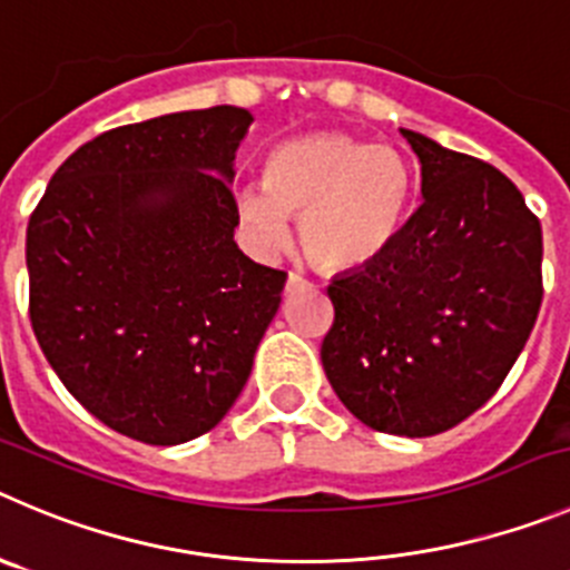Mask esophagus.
Instances as JSON below:
<instances>
[{"mask_svg": "<svg viewBox=\"0 0 570 570\" xmlns=\"http://www.w3.org/2000/svg\"><path fill=\"white\" fill-rule=\"evenodd\" d=\"M303 286H306V278H303V275H297V273L286 275V295H292V292L303 289Z\"/></svg>", "mask_w": 570, "mask_h": 570, "instance_id": "obj_1", "label": "esophagus"}]
</instances>
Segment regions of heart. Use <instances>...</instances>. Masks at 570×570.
Listing matches in <instances>:
<instances>
[{"mask_svg": "<svg viewBox=\"0 0 570 570\" xmlns=\"http://www.w3.org/2000/svg\"><path fill=\"white\" fill-rule=\"evenodd\" d=\"M411 188V165L402 151L321 131L273 148L264 185H244L236 213L264 249H278L289 238V216H301L303 255L326 273H345L391 247L405 222Z\"/></svg>", "mask_w": 570, "mask_h": 570, "instance_id": "b5f03b06", "label": "heart"}]
</instances>
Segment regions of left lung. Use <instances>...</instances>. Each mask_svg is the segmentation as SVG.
I'll return each mask as SVG.
<instances>
[{
    "mask_svg": "<svg viewBox=\"0 0 570 570\" xmlns=\"http://www.w3.org/2000/svg\"><path fill=\"white\" fill-rule=\"evenodd\" d=\"M402 137L424 199L380 258L332 281L321 360L360 422L424 439L487 405L520 357L542 303V230L494 165Z\"/></svg>",
    "mask_w": 570,
    "mask_h": 570,
    "instance_id": "1",
    "label": "left lung"
}]
</instances>
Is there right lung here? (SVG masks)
<instances>
[{"label": "right lung", "instance_id": "obj_1", "mask_svg": "<svg viewBox=\"0 0 570 570\" xmlns=\"http://www.w3.org/2000/svg\"><path fill=\"white\" fill-rule=\"evenodd\" d=\"M253 115L177 111L83 142L28 225L30 323L95 419L171 446L225 419L286 273L238 249L233 159Z\"/></svg>", "mask_w": 570, "mask_h": 570}]
</instances>
